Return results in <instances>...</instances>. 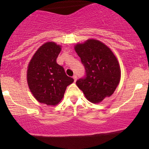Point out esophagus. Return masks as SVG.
Segmentation results:
<instances>
[{
    "mask_svg": "<svg viewBox=\"0 0 149 149\" xmlns=\"http://www.w3.org/2000/svg\"><path fill=\"white\" fill-rule=\"evenodd\" d=\"M73 79H74V82H76L77 79V75H74V76H73Z\"/></svg>",
    "mask_w": 149,
    "mask_h": 149,
    "instance_id": "1",
    "label": "esophagus"
}]
</instances>
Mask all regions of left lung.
Segmentation results:
<instances>
[{"mask_svg":"<svg viewBox=\"0 0 149 149\" xmlns=\"http://www.w3.org/2000/svg\"><path fill=\"white\" fill-rule=\"evenodd\" d=\"M74 49L85 69V77L77 80L76 84L86 98L98 103L112 95L120 82V70L111 50L94 39L77 44Z\"/></svg>","mask_w":149,"mask_h":149,"instance_id":"8db88e82","label":"left lung"}]
</instances>
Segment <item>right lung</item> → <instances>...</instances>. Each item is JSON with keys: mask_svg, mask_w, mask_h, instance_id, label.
Segmentation results:
<instances>
[{"mask_svg": "<svg viewBox=\"0 0 149 149\" xmlns=\"http://www.w3.org/2000/svg\"><path fill=\"white\" fill-rule=\"evenodd\" d=\"M61 47L54 42L43 44L32 57L27 70V82L34 97L47 105H56L68 85L74 82L56 63Z\"/></svg>", "mask_w": 149, "mask_h": 149, "instance_id": "obj_1", "label": "right lung"}]
</instances>
